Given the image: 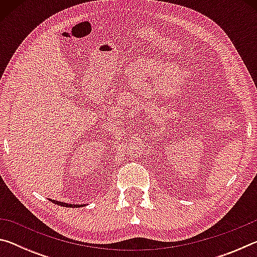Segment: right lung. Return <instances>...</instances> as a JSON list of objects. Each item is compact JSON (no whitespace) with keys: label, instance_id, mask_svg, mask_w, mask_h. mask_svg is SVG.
Wrapping results in <instances>:
<instances>
[{"label":"right lung","instance_id":"right-lung-1","mask_svg":"<svg viewBox=\"0 0 257 257\" xmlns=\"http://www.w3.org/2000/svg\"><path fill=\"white\" fill-rule=\"evenodd\" d=\"M50 201H51L52 203L58 204V205H60V206H64V207H80V206H84V204H81V205H79V204H69V203H64V202L54 201V199H50Z\"/></svg>","mask_w":257,"mask_h":257}]
</instances>
